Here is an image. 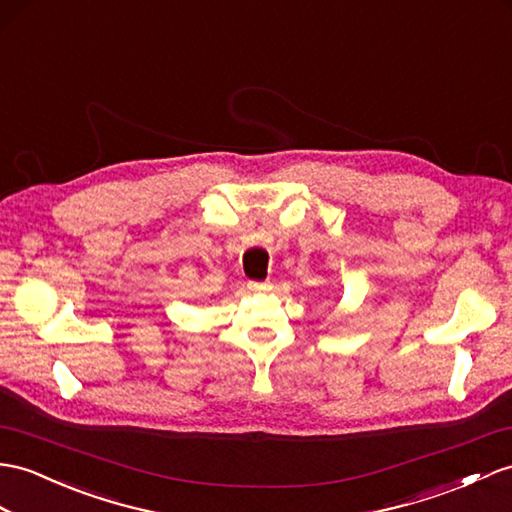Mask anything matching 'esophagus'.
Wrapping results in <instances>:
<instances>
[{
  "mask_svg": "<svg viewBox=\"0 0 512 512\" xmlns=\"http://www.w3.org/2000/svg\"><path fill=\"white\" fill-rule=\"evenodd\" d=\"M269 282H256V280H249L247 282V289L254 291V293H263V291H269Z\"/></svg>",
  "mask_w": 512,
  "mask_h": 512,
  "instance_id": "1",
  "label": "esophagus"
}]
</instances>
